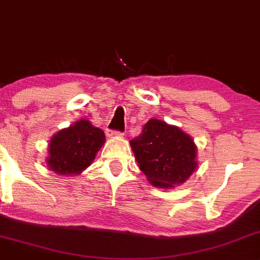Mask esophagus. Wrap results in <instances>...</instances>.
<instances>
[{"label":"esophagus","mask_w":260,"mask_h":260,"mask_svg":"<svg viewBox=\"0 0 260 260\" xmlns=\"http://www.w3.org/2000/svg\"><path fill=\"white\" fill-rule=\"evenodd\" d=\"M112 135H119V136H121V135H122V134H121V133H112L110 136H112Z\"/></svg>","instance_id":"obj_1"}]
</instances>
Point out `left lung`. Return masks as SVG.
Instances as JSON below:
<instances>
[{
	"label": "left lung",
	"instance_id": "left-lung-1",
	"mask_svg": "<svg viewBox=\"0 0 260 260\" xmlns=\"http://www.w3.org/2000/svg\"><path fill=\"white\" fill-rule=\"evenodd\" d=\"M130 146L140 170L156 188L181 185L197 170L198 148L191 136L162 120L150 119Z\"/></svg>",
	"mask_w": 260,
	"mask_h": 260
}]
</instances>
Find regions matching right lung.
Segmentation results:
<instances>
[{
	"mask_svg": "<svg viewBox=\"0 0 260 260\" xmlns=\"http://www.w3.org/2000/svg\"><path fill=\"white\" fill-rule=\"evenodd\" d=\"M105 143V134L86 119L57 131L50 139L46 164L56 175H79L95 160Z\"/></svg>",
	"mask_w": 260,
	"mask_h": 260,
	"instance_id": "obj_1",
	"label": "right lung"
}]
</instances>
